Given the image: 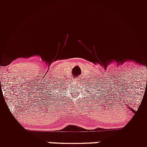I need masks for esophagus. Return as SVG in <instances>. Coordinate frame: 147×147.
<instances>
[{
    "label": "esophagus",
    "mask_w": 147,
    "mask_h": 147,
    "mask_svg": "<svg viewBox=\"0 0 147 147\" xmlns=\"http://www.w3.org/2000/svg\"><path fill=\"white\" fill-rule=\"evenodd\" d=\"M78 80H80V78H78Z\"/></svg>",
    "instance_id": "34e87169"
}]
</instances>
